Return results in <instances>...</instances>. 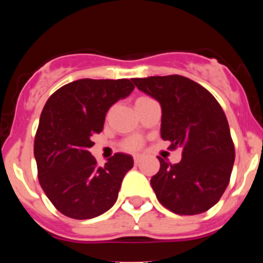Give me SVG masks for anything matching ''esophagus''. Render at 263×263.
Returning <instances> with one entry per match:
<instances>
[{"instance_id":"34e87169","label":"esophagus","mask_w":263,"mask_h":263,"mask_svg":"<svg viewBox=\"0 0 263 263\" xmlns=\"http://www.w3.org/2000/svg\"><path fill=\"white\" fill-rule=\"evenodd\" d=\"M134 161H135V164H140L142 161V156L141 155H135L134 156Z\"/></svg>"}]
</instances>
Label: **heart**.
<instances>
[{
	"instance_id": "obj_1",
	"label": "heart",
	"mask_w": 263,
	"mask_h": 263,
	"mask_svg": "<svg viewBox=\"0 0 263 263\" xmlns=\"http://www.w3.org/2000/svg\"><path fill=\"white\" fill-rule=\"evenodd\" d=\"M139 99H142V98H139ZM141 146H142V141L140 139H137V137H131V139H128L126 142H124V148L129 151L139 150Z\"/></svg>"
}]
</instances>
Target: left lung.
I'll return each mask as SVG.
<instances>
[{
    "instance_id": "1",
    "label": "left lung",
    "mask_w": 263,
    "mask_h": 263,
    "mask_svg": "<svg viewBox=\"0 0 263 263\" xmlns=\"http://www.w3.org/2000/svg\"><path fill=\"white\" fill-rule=\"evenodd\" d=\"M137 89L160 103L163 140L182 147V160L151 178L159 202L178 215L211 209L229 184L235 151L224 110L210 91L179 75L134 79Z\"/></svg>"
}]
</instances>
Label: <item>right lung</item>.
I'll use <instances>...</instances> for the list:
<instances>
[{
  "mask_svg": "<svg viewBox=\"0 0 263 263\" xmlns=\"http://www.w3.org/2000/svg\"><path fill=\"white\" fill-rule=\"evenodd\" d=\"M134 89L127 79H81L60 87L47 100L36 129L34 156L42 188L66 216L91 219L116 203L134 159L117 153L99 166L89 148L94 145L92 136L103 131L109 108Z\"/></svg>",
  "mask_w": 263,
  "mask_h": 263,
  "instance_id": "obj_1",
  "label": "right lung"
}]
</instances>
